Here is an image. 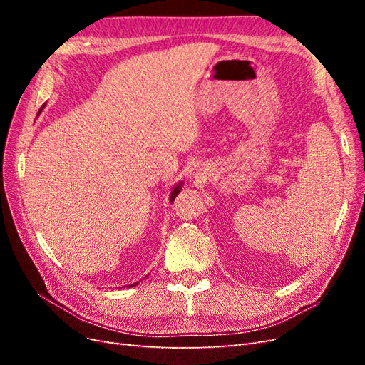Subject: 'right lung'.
I'll return each instance as SVG.
<instances>
[{"instance_id": "obj_1", "label": "right lung", "mask_w": 365, "mask_h": 365, "mask_svg": "<svg viewBox=\"0 0 365 365\" xmlns=\"http://www.w3.org/2000/svg\"><path fill=\"white\" fill-rule=\"evenodd\" d=\"M43 106H46V105H42L41 106V109H39V113H38V115L41 114V111H42V109H43ZM182 181L181 182H178V184H176L175 187H173V189H172V192H170V196H169V200H170V202H173L175 201V197H176V195H178L180 192H181V189H182ZM135 284H138V282H135V283H132V284H129L128 286V288H132V286H135Z\"/></svg>"}]
</instances>
